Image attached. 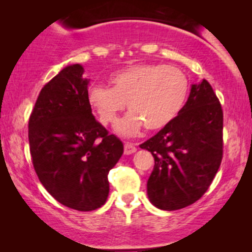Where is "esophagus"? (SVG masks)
I'll return each mask as SVG.
<instances>
[{
    "label": "esophagus",
    "mask_w": 252,
    "mask_h": 252,
    "mask_svg": "<svg viewBox=\"0 0 252 252\" xmlns=\"http://www.w3.org/2000/svg\"><path fill=\"white\" fill-rule=\"evenodd\" d=\"M136 151V145L134 142H126L124 144V154L131 155Z\"/></svg>",
    "instance_id": "obj_1"
}]
</instances>
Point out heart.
Segmentation results:
<instances>
[{
    "label": "heart",
    "instance_id": "obj_1",
    "mask_svg": "<svg viewBox=\"0 0 252 252\" xmlns=\"http://www.w3.org/2000/svg\"><path fill=\"white\" fill-rule=\"evenodd\" d=\"M111 88L93 85L88 103L103 126L118 121L128 103L131 113L117 129L126 136L136 135L142 126L161 130L184 108L189 95V79L179 68L156 63H138L113 73Z\"/></svg>",
    "mask_w": 252,
    "mask_h": 252
}]
</instances>
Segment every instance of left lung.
Returning <instances> with one entry per match:
<instances>
[{
  "instance_id": "8db88e82",
  "label": "left lung",
  "mask_w": 252,
  "mask_h": 252,
  "mask_svg": "<svg viewBox=\"0 0 252 252\" xmlns=\"http://www.w3.org/2000/svg\"><path fill=\"white\" fill-rule=\"evenodd\" d=\"M140 147L155 158L147 180L152 204L174 211L196 202L223 158V111L210 83L192 84L179 116Z\"/></svg>"
}]
</instances>
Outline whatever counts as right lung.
<instances>
[{
    "mask_svg": "<svg viewBox=\"0 0 252 252\" xmlns=\"http://www.w3.org/2000/svg\"><path fill=\"white\" fill-rule=\"evenodd\" d=\"M83 72L80 64L68 65L41 89L28 135L32 166L45 189L67 207L94 211L107 200L108 172L124 147L93 116Z\"/></svg>",
    "mask_w": 252,
    "mask_h": 252,
    "instance_id": "right-lung-1",
    "label": "right lung"
}]
</instances>
